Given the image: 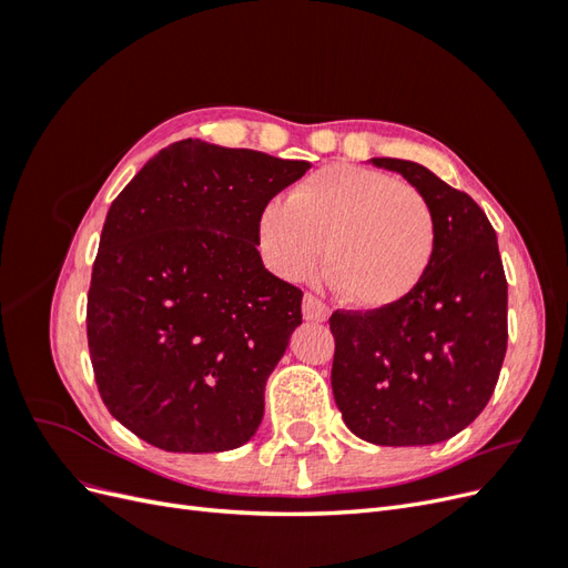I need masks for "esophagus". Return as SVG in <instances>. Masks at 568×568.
<instances>
[{
    "mask_svg": "<svg viewBox=\"0 0 568 568\" xmlns=\"http://www.w3.org/2000/svg\"><path fill=\"white\" fill-rule=\"evenodd\" d=\"M303 317L307 322H326V320H329V307H326L313 294H305L303 296Z\"/></svg>",
    "mask_w": 568,
    "mask_h": 568,
    "instance_id": "obj_1",
    "label": "esophagus"
}]
</instances>
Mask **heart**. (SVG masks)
<instances>
[{
  "mask_svg": "<svg viewBox=\"0 0 568 568\" xmlns=\"http://www.w3.org/2000/svg\"><path fill=\"white\" fill-rule=\"evenodd\" d=\"M257 248L284 282L322 263L343 298L363 311L407 301L432 270L436 220L415 186L379 170L326 165L270 201L255 222Z\"/></svg>",
  "mask_w": 568,
  "mask_h": 568,
  "instance_id": "1",
  "label": "heart"
}]
</instances>
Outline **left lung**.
<instances>
[{"label": "left lung", "mask_w": 568, "mask_h": 568, "mask_svg": "<svg viewBox=\"0 0 568 568\" xmlns=\"http://www.w3.org/2000/svg\"><path fill=\"white\" fill-rule=\"evenodd\" d=\"M400 173L436 220V253L419 288L388 311L329 320L336 341L332 390L351 432L407 448L448 440L488 405L507 353V280L497 234L480 205L400 159Z\"/></svg>", "instance_id": "8db88e82"}]
</instances>
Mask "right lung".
<instances>
[{"instance_id":"right-lung-1","label":"right lung","mask_w":568,"mask_h":568,"mask_svg":"<svg viewBox=\"0 0 568 568\" xmlns=\"http://www.w3.org/2000/svg\"><path fill=\"white\" fill-rule=\"evenodd\" d=\"M307 168L182 140L111 203L88 343L101 400L134 436L168 453H225L255 436L303 301L265 270L255 222Z\"/></svg>"}]
</instances>
